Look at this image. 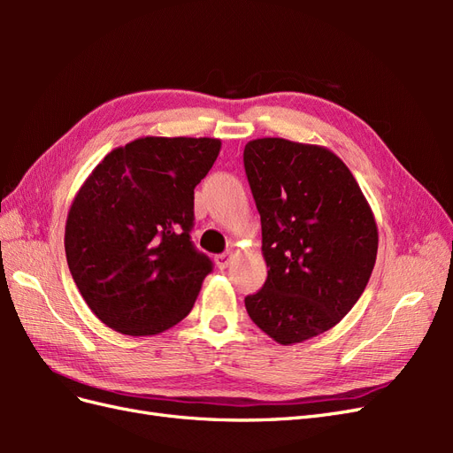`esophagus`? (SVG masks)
I'll return each instance as SVG.
<instances>
[{
  "instance_id": "34e87169",
  "label": "esophagus",
  "mask_w": 453,
  "mask_h": 453,
  "mask_svg": "<svg viewBox=\"0 0 453 453\" xmlns=\"http://www.w3.org/2000/svg\"><path fill=\"white\" fill-rule=\"evenodd\" d=\"M232 258H234V253H232V251L221 253V255H217V257H215V265H217V268L225 270V268L232 263Z\"/></svg>"
}]
</instances>
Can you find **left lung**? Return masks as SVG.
I'll return each instance as SVG.
<instances>
[{
    "mask_svg": "<svg viewBox=\"0 0 453 453\" xmlns=\"http://www.w3.org/2000/svg\"><path fill=\"white\" fill-rule=\"evenodd\" d=\"M243 166L268 266L245 310L278 344L310 340L340 323L365 291L378 253L372 210L346 164L325 147L253 140Z\"/></svg>",
    "mask_w": 453,
    "mask_h": 453,
    "instance_id": "1",
    "label": "left lung"
}]
</instances>
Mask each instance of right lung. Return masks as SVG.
Masks as SVG:
<instances>
[{"label": "right lung", "mask_w": 453, "mask_h": 453, "mask_svg": "<svg viewBox=\"0 0 453 453\" xmlns=\"http://www.w3.org/2000/svg\"><path fill=\"white\" fill-rule=\"evenodd\" d=\"M213 138H140L109 153L79 188L65 258L102 323L150 336L193 310L213 270L195 248V187L217 160Z\"/></svg>", "instance_id": "1"}]
</instances>
